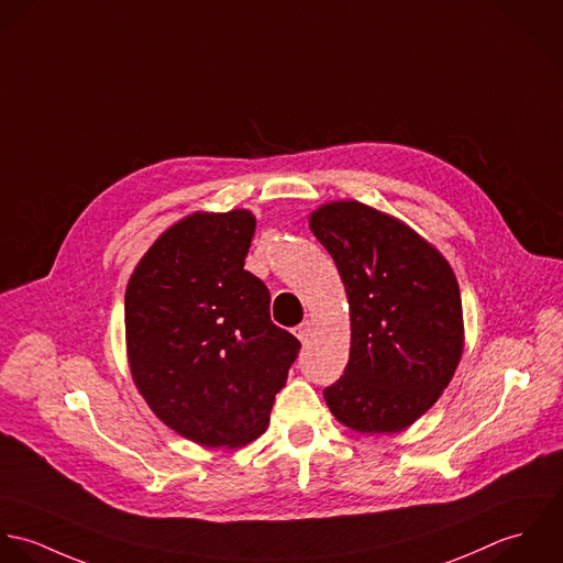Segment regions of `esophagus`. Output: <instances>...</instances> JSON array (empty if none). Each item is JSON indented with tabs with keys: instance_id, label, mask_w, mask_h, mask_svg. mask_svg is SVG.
<instances>
[{
	"instance_id": "1",
	"label": "esophagus",
	"mask_w": 563,
	"mask_h": 563,
	"mask_svg": "<svg viewBox=\"0 0 563 563\" xmlns=\"http://www.w3.org/2000/svg\"><path fill=\"white\" fill-rule=\"evenodd\" d=\"M311 333H313V324L309 322V320H305V322H300L296 329H294V335L300 339L302 343H307L309 338H311Z\"/></svg>"
}]
</instances>
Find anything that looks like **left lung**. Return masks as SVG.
Instances as JSON below:
<instances>
[{
	"label": "left lung",
	"mask_w": 563,
	"mask_h": 563,
	"mask_svg": "<svg viewBox=\"0 0 563 563\" xmlns=\"http://www.w3.org/2000/svg\"><path fill=\"white\" fill-rule=\"evenodd\" d=\"M309 225L338 265L352 327L327 405L354 431L398 433L433 407L461 358L456 278L418 232L365 205H324Z\"/></svg>",
	"instance_id": "obj_1"
}]
</instances>
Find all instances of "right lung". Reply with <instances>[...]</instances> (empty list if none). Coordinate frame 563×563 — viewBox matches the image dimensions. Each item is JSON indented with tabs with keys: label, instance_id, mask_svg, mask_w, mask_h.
I'll return each mask as SVG.
<instances>
[{
	"label": "right lung",
	"instance_id": "obj_1",
	"mask_svg": "<svg viewBox=\"0 0 563 563\" xmlns=\"http://www.w3.org/2000/svg\"><path fill=\"white\" fill-rule=\"evenodd\" d=\"M254 218L196 213L163 232L125 289L134 383L176 433L211 449L258 438L300 341L269 318V289L243 269Z\"/></svg>",
	"mask_w": 563,
	"mask_h": 563
}]
</instances>
